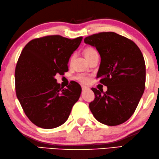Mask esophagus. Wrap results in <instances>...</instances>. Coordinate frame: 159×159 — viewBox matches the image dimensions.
<instances>
[{
  "instance_id": "1",
  "label": "esophagus",
  "mask_w": 159,
  "mask_h": 159,
  "mask_svg": "<svg viewBox=\"0 0 159 159\" xmlns=\"http://www.w3.org/2000/svg\"><path fill=\"white\" fill-rule=\"evenodd\" d=\"M82 91H85V90L88 89V87H87V86H86L82 85Z\"/></svg>"
}]
</instances>
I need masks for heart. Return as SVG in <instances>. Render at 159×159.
I'll return each mask as SVG.
<instances>
[{"label":"heart","instance_id":"obj_1","mask_svg":"<svg viewBox=\"0 0 159 159\" xmlns=\"http://www.w3.org/2000/svg\"><path fill=\"white\" fill-rule=\"evenodd\" d=\"M97 52L94 48H93L91 47H88L84 50V55L86 57V59H88L89 57H91V56H93L95 54H96ZM76 79L80 81V82L84 83V84H86L89 82V77L88 76H86L84 74H80L76 77Z\"/></svg>","mask_w":159,"mask_h":159}]
</instances>
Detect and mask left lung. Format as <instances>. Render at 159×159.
<instances>
[{
  "label": "left lung",
  "mask_w": 159,
  "mask_h": 159,
  "mask_svg": "<svg viewBox=\"0 0 159 159\" xmlns=\"http://www.w3.org/2000/svg\"><path fill=\"white\" fill-rule=\"evenodd\" d=\"M101 57L97 78L107 86L103 92L92 88L94 100L89 108L95 118L108 126L126 122L135 111L145 91V63L137 45L115 32H100L86 37Z\"/></svg>",
  "instance_id": "obj_1"
}]
</instances>
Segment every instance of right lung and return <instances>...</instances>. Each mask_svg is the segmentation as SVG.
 Instances as JSON below:
<instances>
[{
  "instance_id": "1",
  "label": "right lung",
  "mask_w": 159,
  "mask_h": 159,
  "mask_svg": "<svg viewBox=\"0 0 159 159\" xmlns=\"http://www.w3.org/2000/svg\"><path fill=\"white\" fill-rule=\"evenodd\" d=\"M82 37L69 39L59 35L34 39L22 50L15 69L16 97L33 124L53 129L67 120L82 88L70 82L66 89L57 82V74L68 70V63Z\"/></svg>"
}]
</instances>
